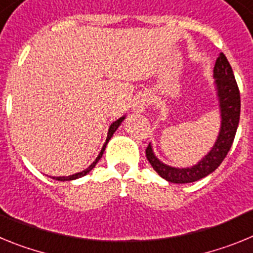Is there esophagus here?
<instances>
[{
    "label": "esophagus",
    "mask_w": 253,
    "mask_h": 253,
    "mask_svg": "<svg viewBox=\"0 0 253 253\" xmlns=\"http://www.w3.org/2000/svg\"><path fill=\"white\" fill-rule=\"evenodd\" d=\"M147 105H148V100H147L146 97H142V99L138 100V102L135 104L134 110L137 111V113H142V111H144V109L147 107Z\"/></svg>",
    "instance_id": "34e87169"
}]
</instances>
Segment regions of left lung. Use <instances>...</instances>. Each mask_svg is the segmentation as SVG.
I'll return each mask as SVG.
<instances>
[{
    "mask_svg": "<svg viewBox=\"0 0 253 253\" xmlns=\"http://www.w3.org/2000/svg\"><path fill=\"white\" fill-rule=\"evenodd\" d=\"M214 78H215V90L220 107V130L216 138L215 144L209 153L199 161L196 165L186 169L171 167L161 162L153 153L151 144L146 149L147 160L153 169L165 180L173 184H189L194 182L215 171L232 147L236 131L240 123L241 114V96L232 67L227 57L223 53L219 54L214 66Z\"/></svg>",
    "mask_w": 253,
    "mask_h": 253,
    "instance_id": "8db88e82",
    "label": "left lung"
}]
</instances>
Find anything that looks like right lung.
Here are the masks:
<instances>
[{
	"mask_svg": "<svg viewBox=\"0 0 253 253\" xmlns=\"http://www.w3.org/2000/svg\"><path fill=\"white\" fill-rule=\"evenodd\" d=\"M124 119H125V116H122V118H120V119H118V120H116V122H114L113 124L110 125V128H109V133H107L106 142H105L104 147H102L101 152H100V153H99V156H97V158H96V160L93 161L92 163H91V166L88 167V169H84V171H81V172H77V173H75V175H71V176H63V177H53V178H55V180H58V181H71V180H76V178H80V177H82V176L87 175V173H88V172H90L91 169H92L93 167L96 166V163L99 162L100 158L102 157V154H104L105 148H106L107 142H109V140L111 139V137H113V134L115 133L116 129L119 128V125L122 124V122H123V120H124Z\"/></svg>",
	"mask_w": 253,
	"mask_h": 253,
	"instance_id": "obj_1",
	"label": "right lung"
}]
</instances>
